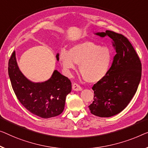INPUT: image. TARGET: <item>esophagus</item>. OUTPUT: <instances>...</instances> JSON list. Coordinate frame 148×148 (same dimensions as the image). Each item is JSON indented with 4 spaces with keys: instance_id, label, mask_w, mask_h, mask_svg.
<instances>
[{
    "instance_id": "obj_1",
    "label": "esophagus",
    "mask_w": 148,
    "mask_h": 148,
    "mask_svg": "<svg viewBox=\"0 0 148 148\" xmlns=\"http://www.w3.org/2000/svg\"><path fill=\"white\" fill-rule=\"evenodd\" d=\"M72 89L74 91H80V90H82V88L77 83H73L72 84Z\"/></svg>"
}]
</instances>
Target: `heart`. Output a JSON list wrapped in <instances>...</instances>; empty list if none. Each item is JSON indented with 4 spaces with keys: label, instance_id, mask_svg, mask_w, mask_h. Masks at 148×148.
Segmentation results:
<instances>
[{
    "label": "heart",
    "instance_id": "b5f03b06",
    "mask_svg": "<svg viewBox=\"0 0 148 148\" xmlns=\"http://www.w3.org/2000/svg\"><path fill=\"white\" fill-rule=\"evenodd\" d=\"M59 60L64 69L68 74L76 70L82 78L89 83H96L102 80L108 72L113 60V53L107 46H101L92 41H84L74 45L67 51L61 50Z\"/></svg>",
    "mask_w": 148,
    "mask_h": 148
}]
</instances>
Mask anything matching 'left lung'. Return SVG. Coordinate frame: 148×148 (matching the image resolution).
<instances>
[{
    "mask_svg": "<svg viewBox=\"0 0 148 148\" xmlns=\"http://www.w3.org/2000/svg\"><path fill=\"white\" fill-rule=\"evenodd\" d=\"M96 34L110 37L116 54L106 75L92 87L94 101L88 108L94 115L108 118L122 112L135 95L142 76V63L123 35L111 30Z\"/></svg>",
    "mask_w": 148,
    "mask_h": 148,
    "instance_id": "1",
    "label": "left lung"
}]
</instances>
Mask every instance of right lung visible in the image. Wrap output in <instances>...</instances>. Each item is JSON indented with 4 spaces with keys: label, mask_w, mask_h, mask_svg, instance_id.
Segmentation results:
<instances>
[{
    "label": "right lung",
    "mask_w": 148,
    "mask_h": 148,
    "mask_svg": "<svg viewBox=\"0 0 148 148\" xmlns=\"http://www.w3.org/2000/svg\"><path fill=\"white\" fill-rule=\"evenodd\" d=\"M58 54L56 55L58 60ZM8 75L18 100L26 110L42 118L57 116L63 112L66 97L72 90L71 82L57 70L49 80L42 83L28 80L20 71L15 52L8 61Z\"/></svg>",
    "instance_id": "right-lung-1"
}]
</instances>
